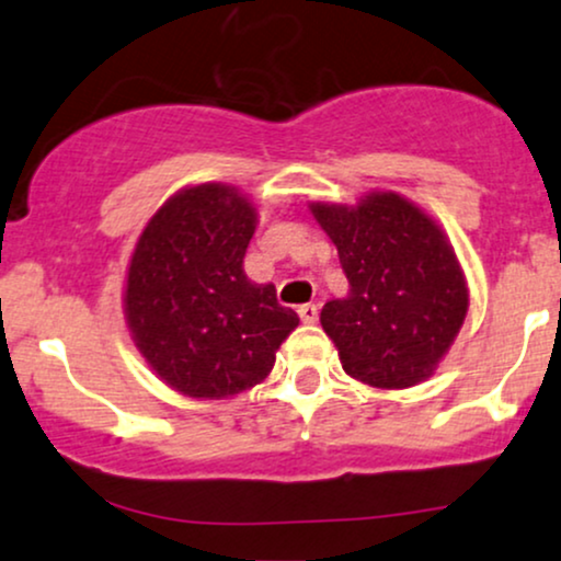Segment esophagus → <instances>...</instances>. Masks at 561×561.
<instances>
[{"label": "esophagus", "mask_w": 561, "mask_h": 561, "mask_svg": "<svg viewBox=\"0 0 561 561\" xmlns=\"http://www.w3.org/2000/svg\"><path fill=\"white\" fill-rule=\"evenodd\" d=\"M299 318H301V322H307V325H314V322H318V318H320L318 307H314V305H301L299 307Z\"/></svg>", "instance_id": "34e87169"}]
</instances>
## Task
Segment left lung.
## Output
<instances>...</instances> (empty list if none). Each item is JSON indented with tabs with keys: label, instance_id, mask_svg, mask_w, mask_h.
Masks as SVG:
<instances>
[{
	"label": "left lung",
	"instance_id": "obj_1",
	"mask_svg": "<svg viewBox=\"0 0 561 561\" xmlns=\"http://www.w3.org/2000/svg\"><path fill=\"white\" fill-rule=\"evenodd\" d=\"M339 249L344 299L322 307V331L346 375L373 388H410L431 378L467 318L470 291L446 233L397 191L348 204H309Z\"/></svg>",
	"mask_w": 561,
	"mask_h": 561
}]
</instances>
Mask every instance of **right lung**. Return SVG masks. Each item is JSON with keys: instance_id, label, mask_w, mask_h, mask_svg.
<instances>
[{"instance_id": "obj_1", "label": "right lung", "mask_w": 561, "mask_h": 561, "mask_svg": "<svg viewBox=\"0 0 561 561\" xmlns=\"http://www.w3.org/2000/svg\"><path fill=\"white\" fill-rule=\"evenodd\" d=\"M256 207L228 183L181 188L151 215L125 275L123 312L147 365L183 397L228 399L267 378L299 325L243 256Z\"/></svg>"}]
</instances>
